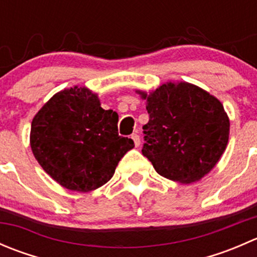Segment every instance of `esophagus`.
Masks as SVG:
<instances>
[{"mask_svg":"<svg viewBox=\"0 0 257 257\" xmlns=\"http://www.w3.org/2000/svg\"><path fill=\"white\" fill-rule=\"evenodd\" d=\"M132 139H133L134 145H136V147H139V145H141V138H139L138 134L137 133L132 134Z\"/></svg>","mask_w":257,"mask_h":257,"instance_id":"obj_1","label":"esophagus"}]
</instances>
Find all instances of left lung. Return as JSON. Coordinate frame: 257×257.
I'll list each match as a JSON object with an SVG mask.
<instances>
[{"instance_id": "left-lung-1", "label": "left lung", "mask_w": 257, "mask_h": 257, "mask_svg": "<svg viewBox=\"0 0 257 257\" xmlns=\"http://www.w3.org/2000/svg\"><path fill=\"white\" fill-rule=\"evenodd\" d=\"M147 99L144 157L158 174L190 184L216 165L229 141L230 121L217 98L186 82L165 83Z\"/></svg>"}]
</instances>
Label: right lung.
I'll return each mask as SVG.
<instances>
[{
  "mask_svg": "<svg viewBox=\"0 0 257 257\" xmlns=\"http://www.w3.org/2000/svg\"><path fill=\"white\" fill-rule=\"evenodd\" d=\"M32 153L59 185L94 190L113 177L119 160L134 148L118 134V114L104 110L95 93L73 87L54 94L31 124Z\"/></svg>",
  "mask_w": 257,
  "mask_h": 257,
  "instance_id": "1",
  "label": "right lung"
}]
</instances>
